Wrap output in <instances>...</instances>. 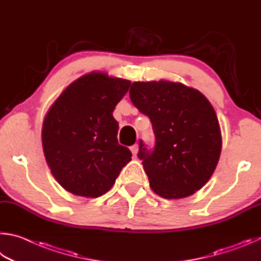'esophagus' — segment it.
I'll list each match as a JSON object with an SVG mask.
<instances>
[{"instance_id":"esophagus-1","label":"esophagus","mask_w":261,"mask_h":261,"mask_svg":"<svg viewBox=\"0 0 261 261\" xmlns=\"http://www.w3.org/2000/svg\"><path fill=\"white\" fill-rule=\"evenodd\" d=\"M130 151H132V153H133V156L136 157V154H138V151H139V145H138V144L132 145V147H130Z\"/></svg>"}]
</instances>
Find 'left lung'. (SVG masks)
Instances as JSON below:
<instances>
[{
	"label": "left lung",
	"mask_w": 261,
	"mask_h": 261,
	"mask_svg": "<svg viewBox=\"0 0 261 261\" xmlns=\"http://www.w3.org/2000/svg\"><path fill=\"white\" fill-rule=\"evenodd\" d=\"M132 103L150 118L154 147L140 141L150 187L166 199L188 197L210 180L221 152L220 126L208 99L180 82H133Z\"/></svg>",
	"instance_id": "obj_1"
}]
</instances>
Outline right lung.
<instances>
[{"label":"right lung","instance_id":"add662e5","mask_svg":"<svg viewBox=\"0 0 261 261\" xmlns=\"http://www.w3.org/2000/svg\"><path fill=\"white\" fill-rule=\"evenodd\" d=\"M129 86V80L91 72L72 82L45 116V161L71 194L99 197L130 162L129 149L118 143L119 125L112 116Z\"/></svg>","mask_w":261,"mask_h":261}]
</instances>
